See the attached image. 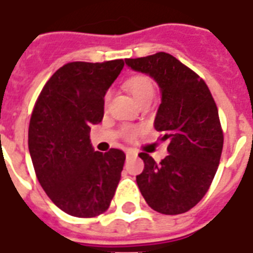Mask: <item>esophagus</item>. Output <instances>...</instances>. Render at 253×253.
<instances>
[{
    "label": "esophagus",
    "mask_w": 253,
    "mask_h": 253,
    "mask_svg": "<svg viewBox=\"0 0 253 253\" xmlns=\"http://www.w3.org/2000/svg\"><path fill=\"white\" fill-rule=\"evenodd\" d=\"M136 155V152L132 150H126V156L127 158H130V156H135Z\"/></svg>",
    "instance_id": "obj_1"
}]
</instances>
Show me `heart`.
Masks as SVG:
<instances>
[{"mask_svg":"<svg viewBox=\"0 0 253 253\" xmlns=\"http://www.w3.org/2000/svg\"><path fill=\"white\" fill-rule=\"evenodd\" d=\"M126 87L127 90L130 91L132 97H134L138 102H140L142 99L147 98V97H150V95H154V84H152V81L148 79L147 76H134L131 77L130 80L126 83ZM107 99H109V94H106L105 97V101L107 102ZM139 134V128L136 127H131L127 126L123 128V136L126 139H135L138 136Z\"/></svg>","mask_w":253,"mask_h":253,"instance_id":"1","label":"heart"}]
</instances>
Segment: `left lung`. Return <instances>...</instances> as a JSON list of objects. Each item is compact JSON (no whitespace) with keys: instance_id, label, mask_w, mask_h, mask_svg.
I'll use <instances>...</instances> for the list:
<instances>
[{"instance_id":"obj_1","label":"left lung","mask_w":253,"mask_h":253,"mask_svg":"<svg viewBox=\"0 0 253 253\" xmlns=\"http://www.w3.org/2000/svg\"><path fill=\"white\" fill-rule=\"evenodd\" d=\"M125 61L158 83L162 103L154 126L169 143V155L159 164L146 152L139 154L144 169L136 184L155 211L186 212L204 198L219 166L223 132L215 101L205 81L169 53Z\"/></svg>"}]
</instances>
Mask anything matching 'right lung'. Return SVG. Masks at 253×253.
Masks as SVG:
<instances>
[{
	"label": "right lung",
	"mask_w": 253,
	"mask_h": 253,
	"mask_svg": "<svg viewBox=\"0 0 253 253\" xmlns=\"http://www.w3.org/2000/svg\"><path fill=\"white\" fill-rule=\"evenodd\" d=\"M125 61L63 65L42 89L29 126V151L37 177L57 208L91 218L106 211L121 180L126 155L102 154L90 143V127L103 118L105 94Z\"/></svg>",
	"instance_id": "1"
}]
</instances>
